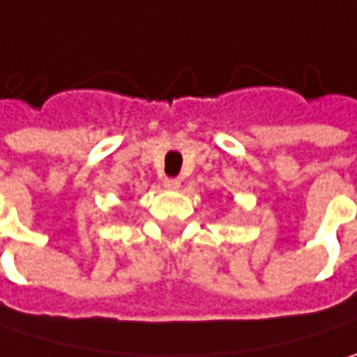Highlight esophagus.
I'll return each instance as SVG.
<instances>
[{
  "label": "esophagus",
  "mask_w": 357,
  "mask_h": 357,
  "mask_svg": "<svg viewBox=\"0 0 357 357\" xmlns=\"http://www.w3.org/2000/svg\"><path fill=\"white\" fill-rule=\"evenodd\" d=\"M179 183H181V181H179L178 178H165V179H163V185H165L167 190H178Z\"/></svg>",
  "instance_id": "esophagus-1"
}]
</instances>
